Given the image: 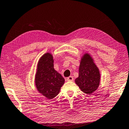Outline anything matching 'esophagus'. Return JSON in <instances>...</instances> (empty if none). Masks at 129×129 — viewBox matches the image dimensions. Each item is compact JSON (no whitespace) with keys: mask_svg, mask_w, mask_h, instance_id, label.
Listing matches in <instances>:
<instances>
[{"mask_svg":"<svg viewBox=\"0 0 129 129\" xmlns=\"http://www.w3.org/2000/svg\"><path fill=\"white\" fill-rule=\"evenodd\" d=\"M67 79V81H73L74 80L73 77L72 76H70L69 77H68Z\"/></svg>","mask_w":129,"mask_h":129,"instance_id":"1","label":"esophagus"}]
</instances>
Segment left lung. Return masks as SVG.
Wrapping results in <instances>:
<instances>
[{
	"label": "left lung",
	"instance_id": "1",
	"mask_svg": "<svg viewBox=\"0 0 129 129\" xmlns=\"http://www.w3.org/2000/svg\"><path fill=\"white\" fill-rule=\"evenodd\" d=\"M100 79L99 69L89 54L86 53L81 59L79 76L75 82L83 92L91 94L99 87Z\"/></svg>",
	"mask_w": 129,
	"mask_h": 129
}]
</instances>
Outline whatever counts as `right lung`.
Returning <instances> with one entry per match:
<instances>
[{
    "instance_id": "obj_1",
    "label": "right lung",
    "mask_w": 129,
    "mask_h": 129,
    "mask_svg": "<svg viewBox=\"0 0 129 129\" xmlns=\"http://www.w3.org/2000/svg\"><path fill=\"white\" fill-rule=\"evenodd\" d=\"M37 90L49 99H53L60 92L65 79L53 68V57L46 53L41 57L36 76Z\"/></svg>"
}]
</instances>
